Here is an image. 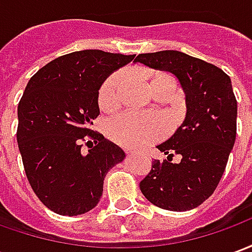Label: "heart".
Instances as JSON below:
<instances>
[{"instance_id": "obj_1", "label": "heart", "mask_w": 252, "mask_h": 252, "mask_svg": "<svg viewBox=\"0 0 252 252\" xmlns=\"http://www.w3.org/2000/svg\"><path fill=\"white\" fill-rule=\"evenodd\" d=\"M128 75L119 71L112 74L99 88L98 105L102 110L115 109L120 104ZM175 79L164 72L150 74V90L169 88L174 92ZM105 132L112 142L126 148H142L163 137L166 126L158 117H144L135 113H120L105 124Z\"/></svg>"}]
</instances>
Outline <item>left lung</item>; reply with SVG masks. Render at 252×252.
<instances>
[{
  "label": "left lung",
  "instance_id": "1",
  "mask_svg": "<svg viewBox=\"0 0 252 252\" xmlns=\"http://www.w3.org/2000/svg\"><path fill=\"white\" fill-rule=\"evenodd\" d=\"M135 62L173 72L188 109L182 126L158 146L169 157L153 160L140 190L158 208L190 211L215 191L235 144L238 102L231 79L215 64L173 50L139 54ZM173 152L180 155V164L172 162Z\"/></svg>",
  "mask_w": 252,
  "mask_h": 252
}]
</instances>
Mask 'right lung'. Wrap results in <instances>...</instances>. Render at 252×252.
<instances>
[{
    "label": "right lung",
    "instance_id": "add662e5",
    "mask_svg": "<svg viewBox=\"0 0 252 252\" xmlns=\"http://www.w3.org/2000/svg\"><path fill=\"white\" fill-rule=\"evenodd\" d=\"M133 58L101 50L71 52L41 67L25 88L17 108L20 154L32 190L58 215L92 211L106 173L126 157L90 126L99 115L105 78Z\"/></svg>",
    "mask_w": 252,
    "mask_h": 252
}]
</instances>
